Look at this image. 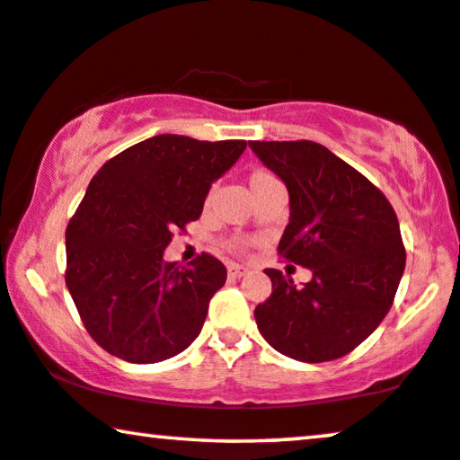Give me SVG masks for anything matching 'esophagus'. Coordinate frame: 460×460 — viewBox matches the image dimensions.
I'll return each instance as SVG.
<instances>
[{"label":"esophagus","mask_w":460,"mask_h":460,"mask_svg":"<svg viewBox=\"0 0 460 460\" xmlns=\"http://www.w3.org/2000/svg\"><path fill=\"white\" fill-rule=\"evenodd\" d=\"M227 270H229L231 279H242V277H245V274H248V269H243V266H239V264H231Z\"/></svg>","instance_id":"esophagus-1"}]
</instances>
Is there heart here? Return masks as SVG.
Wrapping results in <instances>:
<instances>
[{
  "mask_svg": "<svg viewBox=\"0 0 460 460\" xmlns=\"http://www.w3.org/2000/svg\"><path fill=\"white\" fill-rule=\"evenodd\" d=\"M274 181H279L277 175L270 173L269 169H262V167L253 169L252 173L248 175V183H250V190H252L253 196H256L260 190H264L266 186H270V183H274ZM229 248L243 252L245 248H248V242H243V239H233V242H229Z\"/></svg>",
  "mask_w": 460,
  "mask_h": 460,
  "instance_id": "b5f03b06",
  "label": "heart"
}]
</instances>
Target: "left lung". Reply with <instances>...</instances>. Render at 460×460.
<instances>
[{
    "mask_svg": "<svg viewBox=\"0 0 460 460\" xmlns=\"http://www.w3.org/2000/svg\"><path fill=\"white\" fill-rule=\"evenodd\" d=\"M289 191L279 256L312 270L297 287L266 269L272 293L253 310L258 331L287 358L320 363L351 353L386 316L405 270L399 218L358 169L312 140L250 142Z\"/></svg>",
    "mask_w": 460,
    "mask_h": 460,
    "instance_id": "obj_1",
    "label": "left lung"
}]
</instances>
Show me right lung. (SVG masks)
<instances>
[{"instance_id":"obj_1","label":"right lung","mask_w":460,"mask_h":460,"mask_svg":"<svg viewBox=\"0 0 460 460\" xmlns=\"http://www.w3.org/2000/svg\"><path fill=\"white\" fill-rule=\"evenodd\" d=\"M245 140L161 134L115 155L88 183L66 229V285L93 341L129 363L188 349L227 280L210 253L164 262L173 231L200 218L212 181Z\"/></svg>"}]
</instances>
